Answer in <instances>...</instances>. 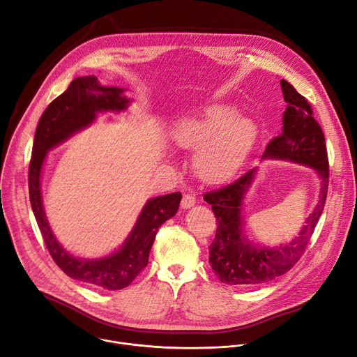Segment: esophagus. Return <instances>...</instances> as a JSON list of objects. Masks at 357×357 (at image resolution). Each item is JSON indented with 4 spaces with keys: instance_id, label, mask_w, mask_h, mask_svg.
<instances>
[{
    "instance_id": "obj_1",
    "label": "esophagus",
    "mask_w": 357,
    "mask_h": 357,
    "mask_svg": "<svg viewBox=\"0 0 357 357\" xmlns=\"http://www.w3.org/2000/svg\"><path fill=\"white\" fill-rule=\"evenodd\" d=\"M195 205V197L191 195V194H185L182 201H181V206L182 209H189L191 206Z\"/></svg>"
}]
</instances>
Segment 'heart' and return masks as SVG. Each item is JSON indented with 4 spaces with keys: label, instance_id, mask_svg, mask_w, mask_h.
<instances>
[{
    "label": "heart",
    "instance_id": "1",
    "mask_svg": "<svg viewBox=\"0 0 357 357\" xmlns=\"http://www.w3.org/2000/svg\"><path fill=\"white\" fill-rule=\"evenodd\" d=\"M259 136L258 123L235 113L228 103L208 106L201 113L176 122L171 130L174 144L194 151L192 168L206 183H222L241 169Z\"/></svg>",
    "mask_w": 357,
    "mask_h": 357
}]
</instances>
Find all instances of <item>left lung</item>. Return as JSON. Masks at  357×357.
Masks as SVG:
<instances>
[{"label":"left lung","mask_w":357,"mask_h":357,"mask_svg":"<svg viewBox=\"0 0 357 357\" xmlns=\"http://www.w3.org/2000/svg\"><path fill=\"white\" fill-rule=\"evenodd\" d=\"M280 84L287 103L282 130L267 145L263 159L294 162L314 169L320 178L319 201L294 240L278 247H261L248 240L243 215L244 199L258 168L228 186L205 194L204 199L212 206L218 224L209 245V264L220 281L229 286H254L291 270L310 240L327 198L328 160L321 128L301 94L287 80Z\"/></svg>","instance_id":"1"}]
</instances>
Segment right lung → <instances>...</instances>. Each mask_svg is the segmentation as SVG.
Here are the masks:
<instances>
[{
  "instance_id": "right-lung-1",
  "label": "right lung",
  "mask_w": 357,
  "mask_h": 357,
  "mask_svg": "<svg viewBox=\"0 0 357 357\" xmlns=\"http://www.w3.org/2000/svg\"><path fill=\"white\" fill-rule=\"evenodd\" d=\"M130 102L122 87L102 86L93 76L75 79L41 114L29 168L31 208L54 263L68 277L106 290L128 287L148 266L156 232L165 221L178 212L182 199L181 192L148 199L125 243L112 254L100 258H80L63 248L47 221L41 197V172L49 151L89 128L99 113L123 112Z\"/></svg>"
}]
</instances>
